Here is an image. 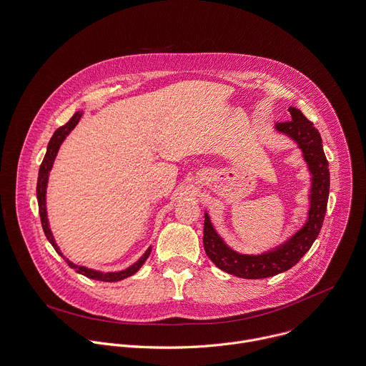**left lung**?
I'll return each mask as SVG.
<instances>
[{"label": "left lung", "mask_w": 366, "mask_h": 366, "mask_svg": "<svg viewBox=\"0 0 366 366\" xmlns=\"http://www.w3.org/2000/svg\"><path fill=\"white\" fill-rule=\"evenodd\" d=\"M288 112L291 120L277 123L275 127L298 143L312 175L311 207L305 226L287 243L272 252L264 254H240L224 244L205 214L202 242L207 256L213 260L217 268L239 278L260 280L288 271L315 243L325 222L330 189V172L322 136L315 124L307 120L300 110L290 107Z\"/></svg>", "instance_id": "8db88e82"}]
</instances>
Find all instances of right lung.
Segmentation results:
<instances>
[{
	"mask_svg": "<svg viewBox=\"0 0 366 366\" xmlns=\"http://www.w3.org/2000/svg\"><path fill=\"white\" fill-rule=\"evenodd\" d=\"M82 117V113L78 112L72 116V119L61 126L55 133L54 136H51L49 144H47V150H46V154L43 158V162L40 165V169H39V177H37V187H36V192H37V202H39V214H40V222H41V227H43V232L47 237V240L51 243V246L55 247V250L66 260V264L74 268L78 274H82L91 280H97V281H102V282H117V281H122L127 277H132L133 274H136L140 267L144 264V260L149 257L150 254V247L144 252V254L137 260L136 264H133L130 268L124 269V271H120V272H107V274H102V272H98V271H92V269H88L85 267H76L74 265L72 262H69V260L62 254V252L59 250L58 244L55 243V239L54 236H51V232L49 229V223H47V216H46V187H47V178H49V171L51 169V165H54V161L56 158L58 154V150H59V146L62 144V142L65 140V137L74 130V127L78 124V122L81 120Z\"/></svg>",
	"mask_w": 366,
	"mask_h": 366,
	"instance_id": "1",
	"label": "right lung"
}]
</instances>
